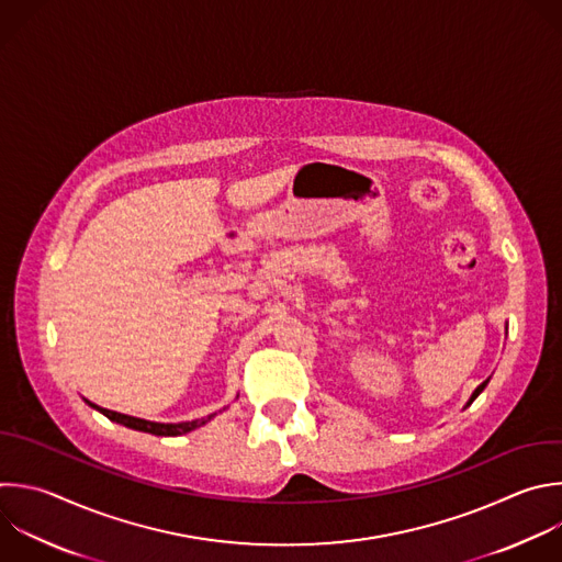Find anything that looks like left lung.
Wrapping results in <instances>:
<instances>
[{"instance_id": "8db88e82", "label": "left lung", "mask_w": 562, "mask_h": 562, "mask_svg": "<svg viewBox=\"0 0 562 562\" xmlns=\"http://www.w3.org/2000/svg\"><path fill=\"white\" fill-rule=\"evenodd\" d=\"M487 382H490V380H485V382H483V384H481V386H479V389H476V391H474V393H472V397H470V402H468V406H470V404H472V402H474V400H476V397H479V395H481V393H483V389H485V386H487Z\"/></svg>"}]
</instances>
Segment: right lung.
<instances>
[{
  "mask_svg": "<svg viewBox=\"0 0 562 562\" xmlns=\"http://www.w3.org/2000/svg\"><path fill=\"white\" fill-rule=\"evenodd\" d=\"M90 404V402H88ZM92 408H97L99 413H103L108 419L116 422V424H123L132 430H140V432H149V435H156V437H178V435H184L190 432L203 424H207L214 415H210L207 419H194V422H182V424H156V422H147V419H138V417H130V415H121V413H114V411H108V408H99L94 404H90Z\"/></svg>",
  "mask_w": 562,
  "mask_h": 562,
  "instance_id": "add662e5",
  "label": "right lung"
}]
</instances>
